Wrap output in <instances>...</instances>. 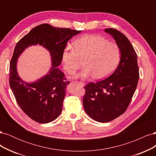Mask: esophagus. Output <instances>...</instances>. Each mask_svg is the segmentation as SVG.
I'll return each mask as SVG.
<instances>
[{
    "label": "esophagus",
    "instance_id": "obj_1",
    "mask_svg": "<svg viewBox=\"0 0 156 156\" xmlns=\"http://www.w3.org/2000/svg\"><path fill=\"white\" fill-rule=\"evenodd\" d=\"M75 83L79 84L80 85L82 86V87H84V85H85V84H84V83L83 82H82V81H75Z\"/></svg>",
    "mask_w": 156,
    "mask_h": 156
}]
</instances>
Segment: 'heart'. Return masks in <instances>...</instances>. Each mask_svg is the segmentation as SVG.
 Returning <instances> with one entry per match:
<instances>
[{
	"mask_svg": "<svg viewBox=\"0 0 156 156\" xmlns=\"http://www.w3.org/2000/svg\"><path fill=\"white\" fill-rule=\"evenodd\" d=\"M121 57L119 47L101 36L90 34L74 41L73 48L67 47L63 52L62 61L65 69L74 73L82 66L84 68L77 77L92 76L96 80L107 77L119 65Z\"/></svg>",
	"mask_w": 156,
	"mask_h": 156,
	"instance_id": "b5f03b06",
	"label": "heart"
}]
</instances>
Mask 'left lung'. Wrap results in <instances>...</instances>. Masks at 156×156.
Returning <instances> with one entry per match:
<instances>
[{"label": "left lung", "mask_w": 156, "mask_h": 156, "mask_svg": "<svg viewBox=\"0 0 156 156\" xmlns=\"http://www.w3.org/2000/svg\"><path fill=\"white\" fill-rule=\"evenodd\" d=\"M116 41L121 52L119 66L109 77L90 83L84 87L83 98L84 111L92 119L108 122L126 111L139 79L137 55L127 37L115 29H106Z\"/></svg>", "instance_id": "1"}]
</instances>
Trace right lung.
Returning <instances> with one entry per match:
<instances>
[{"mask_svg":"<svg viewBox=\"0 0 156 156\" xmlns=\"http://www.w3.org/2000/svg\"><path fill=\"white\" fill-rule=\"evenodd\" d=\"M81 32L41 24L32 29L17 43L10 63L9 83L19 106L32 120L41 124L49 123L62 112L66 88L69 81L57 66L62 62L67 42ZM37 44L50 52L53 66L45 76L36 82L27 83L18 77L16 61L26 48Z\"/></svg>","mask_w":156,"mask_h":156,"instance_id":"right-lung-1","label":"right lung"}]
</instances>
